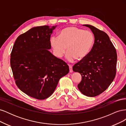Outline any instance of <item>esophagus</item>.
Segmentation results:
<instances>
[{
  "label": "esophagus",
  "instance_id": "obj_1",
  "mask_svg": "<svg viewBox=\"0 0 126 126\" xmlns=\"http://www.w3.org/2000/svg\"><path fill=\"white\" fill-rule=\"evenodd\" d=\"M69 72H72V71H73V70H72V67L71 66V65H69Z\"/></svg>",
  "mask_w": 126,
  "mask_h": 126
}]
</instances>
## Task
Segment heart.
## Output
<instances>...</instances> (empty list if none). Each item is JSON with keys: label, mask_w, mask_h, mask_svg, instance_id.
<instances>
[{"label": "heart", "mask_w": 126, "mask_h": 126, "mask_svg": "<svg viewBox=\"0 0 126 126\" xmlns=\"http://www.w3.org/2000/svg\"><path fill=\"white\" fill-rule=\"evenodd\" d=\"M94 42L92 32L75 27L64 28L60 31L59 38L53 36L50 38V45L55 55L62 58L68 50L66 59L71 63L77 58L81 60L86 58L92 49Z\"/></svg>", "instance_id": "1"}]
</instances>
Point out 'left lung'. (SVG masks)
Masks as SVG:
<instances>
[{
	"mask_svg": "<svg viewBox=\"0 0 126 126\" xmlns=\"http://www.w3.org/2000/svg\"><path fill=\"white\" fill-rule=\"evenodd\" d=\"M83 26L93 32L94 44L89 55L76 63L72 70L82 76L78 85L80 92L87 96L95 97L107 89L115 78L117 55L107 34L93 26Z\"/></svg>",
	"mask_w": 126,
	"mask_h": 126,
	"instance_id": "8db88e82",
	"label": "left lung"
}]
</instances>
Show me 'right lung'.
I'll return each instance as SVG.
<instances>
[{
    "instance_id": "add662e5",
    "label": "right lung",
    "mask_w": 126,
    "mask_h": 126,
    "mask_svg": "<svg viewBox=\"0 0 126 126\" xmlns=\"http://www.w3.org/2000/svg\"><path fill=\"white\" fill-rule=\"evenodd\" d=\"M57 26L35 27L19 36L10 55V66L16 84L22 92L43 100L54 92L69 66L54 56L50 38Z\"/></svg>"
}]
</instances>
